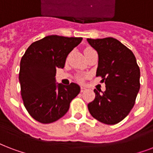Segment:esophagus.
Listing matches in <instances>:
<instances>
[{
    "instance_id": "obj_1",
    "label": "esophagus",
    "mask_w": 153,
    "mask_h": 153,
    "mask_svg": "<svg viewBox=\"0 0 153 153\" xmlns=\"http://www.w3.org/2000/svg\"><path fill=\"white\" fill-rule=\"evenodd\" d=\"M85 89H86V88L84 87V86H81V88H80V92H81V93H83V92H84Z\"/></svg>"
}]
</instances>
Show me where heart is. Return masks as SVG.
<instances>
[{
  "instance_id": "heart-1",
  "label": "heart",
  "mask_w": 153,
  "mask_h": 153,
  "mask_svg": "<svg viewBox=\"0 0 153 153\" xmlns=\"http://www.w3.org/2000/svg\"><path fill=\"white\" fill-rule=\"evenodd\" d=\"M92 50H93V48L88 47V48H85V50H84V53H87V52H89V51H92ZM85 76H86V75H85V74H79V75L76 76V78H77L78 80H82L83 79H85Z\"/></svg>"
}]
</instances>
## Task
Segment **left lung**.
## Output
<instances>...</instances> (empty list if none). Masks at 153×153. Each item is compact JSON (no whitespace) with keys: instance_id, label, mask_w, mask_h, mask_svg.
<instances>
[{"instance_id":"left-lung-1","label":"left lung","mask_w":153,"mask_h":153,"mask_svg":"<svg viewBox=\"0 0 153 153\" xmlns=\"http://www.w3.org/2000/svg\"><path fill=\"white\" fill-rule=\"evenodd\" d=\"M87 41L97 52V76H100L106 85L105 92L94 89L95 99L88 108L101 123L115 125L125 119L134 106L140 87V68L133 53L117 39Z\"/></svg>"}]
</instances>
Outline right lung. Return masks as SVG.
I'll use <instances>...</instances> for the list:
<instances>
[{
    "mask_svg": "<svg viewBox=\"0 0 153 153\" xmlns=\"http://www.w3.org/2000/svg\"><path fill=\"white\" fill-rule=\"evenodd\" d=\"M82 37L51 35L35 41L22 56L19 81L24 105L33 119L49 124L65 115L80 86L56 83V68L65 67L68 53Z\"/></svg>",
    "mask_w": 153,
    "mask_h": 153,
    "instance_id": "1",
    "label": "right lung"
}]
</instances>
